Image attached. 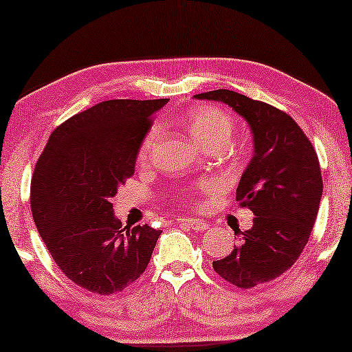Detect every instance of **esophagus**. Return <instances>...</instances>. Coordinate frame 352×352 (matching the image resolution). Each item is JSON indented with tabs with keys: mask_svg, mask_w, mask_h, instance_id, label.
<instances>
[{
	"mask_svg": "<svg viewBox=\"0 0 352 352\" xmlns=\"http://www.w3.org/2000/svg\"><path fill=\"white\" fill-rule=\"evenodd\" d=\"M178 221H180V225L191 228V230L195 231H206L207 228H209V225H207L204 220L199 219H178Z\"/></svg>",
	"mask_w": 352,
	"mask_h": 352,
	"instance_id": "34e87169",
	"label": "esophagus"
}]
</instances>
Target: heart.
<instances>
[{
  "instance_id": "obj_1",
  "label": "heart",
  "mask_w": 352,
  "mask_h": 352,
  "mask_svg": "<svg viewBox=\"0 0 352 352\" xmlns=\"http://www.w3.org/2000/svg\"><path fill=\"white\" fill-rule=\"evenodd\" d=\"M185 124L192 138L196 142H199L201 145H206V143L210 142H220L226 145L232 135V131H234V121H232V118L226 111L221 110V108L214 105L192 107L191 110L186 111ZM160 126H153L146 132V135L140 145V150H138V160L142 162L150 160L151 153L157 143V138H160ZM214 186V182H206L201 185V190L209 191Z\"/></svg>"
}]
</instances>
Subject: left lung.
Masks as SVG:
<instances>
[{
    "instance_id": "1",
    "label": "left lung",
    "mask_w": 352,
    "mask_h": 352,
    "mask_svg": "<svg viewBox=\"0 0 352 352\" xmlns=\"http://www.w3.org/2000/svg\"><path fill=\"white\" fill-rule=\"evenodd\" d=\"M195 98L226 103L254 137V155L236 190V201L254 212V225L234 231V249L212 263L225 280L252 289L285 273L308 244L322 197L318 155L300 126L268 103L228 89Z\"/></svg>"
}]
</instances>
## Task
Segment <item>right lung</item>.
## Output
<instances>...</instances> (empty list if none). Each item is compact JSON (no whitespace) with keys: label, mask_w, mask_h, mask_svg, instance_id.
I'll use <instances>...</instances> for the list:
<instances>
[{"label":"right lung","mask_w":352,"mask_h":352,"mask_svg":"<svg viewBox=\"0 0 352 352\" xmlns=\"http://www.w3.org/2000/svg\"><path fill=\"white\" fill-rule=\"evenodd\" d=\"M169 98L107 100L51 133L32 178L39 236L62 273L89 292L116 294L150 263L160 230L124 226L111 197L133 175L151 118Z\"/></svg>","instance_id":"right-lung-1"}]
</instances>
